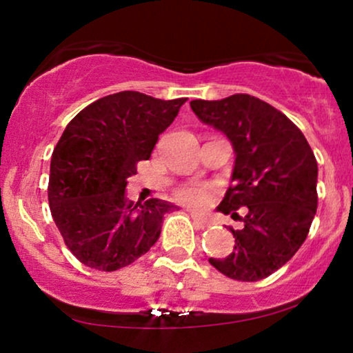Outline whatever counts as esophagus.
<instances>
[{
	"instance_id": "1",
	"label": "esophagus",
	"mask_w": 353,
	"mask_h": 353,
	"mask_svg": "<svg viewBox=\"0 0 353 353\" xmlns=\"http://www.w3.org/2000/svg\"><path fill=\"white\" fill-rule=\"evenodd\" d=\"M191 219H193V223L198 225V228H208L210 225V221L206 219V217L196 214V212H191Z\"/></svg>"
}]
</instances>
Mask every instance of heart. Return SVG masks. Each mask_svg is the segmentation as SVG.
I'll return each mask as SVG.
<instances>
[{
  "instance_id": "b5f03b06",
  "label": "heart",
  "mask_w": 353,
  "mask_h": 353,
  "mask_svg": "<svg viewBox=\"0 0 353 353\" xmlns=\"http://www.w3.org/2000/svg\"><path fill=\"white\" fill-rule=\"evenodd\" d=\"M176 198L178 201L186 204V206L204 208L211 201V193L210 190H206L204 186L190 185V186H183L181 190H178Z\"/></svg>"
}]
</instances>
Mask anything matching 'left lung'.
I'll list each match as a JSON object with an SVG mask.
<instances>
[{
  "instance_id": "obj_1",
  "label": "left lung",
  "mask_w": 353,
  "mask_h": 353,
  "mask_svg": "<svg viewBox=\"0 0 353 353\" xmlns=\"http://www.w3.org/2000/svg\"><path fill=\"white\" fill-rule=\"evenodd\" d=\"M191 110L232 143L229 190L217 211L240 217L236 243L210 263L239 281H259L281 268L306 241L317 210V162L303 132L283 112L250 94L193 99Z\"/></svg>"
}]
</instances>
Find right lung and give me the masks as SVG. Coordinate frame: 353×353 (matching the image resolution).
<instances>
[{
  "label": "right lung",
  "mask_w": 353,
  "mask_h": 353,
  "mask_svg": "<svg viewBox=\"0 0 353 353\" xmlns=\"http://www.w3.org/2000/svg\"><path fill=\"white\" fill-rule=\"evenodd\" d=\"M185 101L121 91L91 103L65 128L50 160L49 204L65 243L86 267L114 272L136 262L159 241L165 212L178 210L159 198L129 201L125 186Z\"/></svg>",
  "instance_id": "right-lung-1"
}]
</instances>
